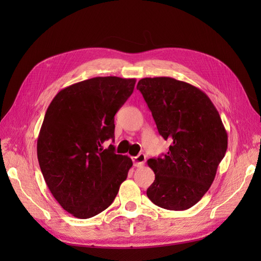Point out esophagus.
<instances>
[{"label":"esophagus","mask_w":261,"mask_h":261,"mask_svg":"<svg viewBox=\"0 0 261 261\" xmlns=\"http://www.w3.org/2000/svg\"><path fill=\"white\" fill-rule=\"evenodd\" d=\"M146 162V155L145 153H139L136 156H133V163L135 167H141Z\"/></svg>","instance_id":"1"}]
</instances>
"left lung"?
<instances>
[{"mask_svg":"<svg viewBox=\"0 0 261 261\" xmlns=\"http://www.w3.org/2000/svg\"><path fill=\"white\" fill-rule=\"evenodd\" d=\"M160 135L171 146L148 165L154 181L148 198L158 207L181 211L208 192L227 149V134L209 97L171 77L143 78L137 84Z\"/></svg>","mask_w":261,"mask_h":261,"instance_id":"8db88e82","label":"left lung"}]
</instances>
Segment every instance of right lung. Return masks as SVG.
Here are the masks:
<instances>
[{
    "label": "right lung",
    "mask_w": 261,
    "mask_h": 261,
    "mask_svg": "<svg viewBox=\"0 0 261 261\" xmlns=\"http://www.w3.org/2000/svg\"><path fill=\"white\" fill-rule=\"evenodd\" d=\"M135 78L94 77L58 92L37 141L42 175L61 207L88 219L113 202L133 167L129 156L102 144L114 136V115L134 91Z\"/></svg>",
    "instance_id": "1"
}]
</instances>
